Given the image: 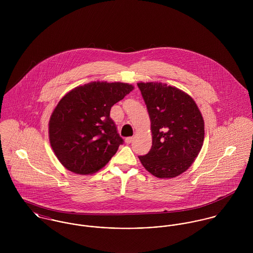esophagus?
<instances>
[{"mask_svg": "<svg viewBox=\"0 0 253 253\" xmlns=\"http://www.w3.org/2000/svg\"><path fill=\"white\" fill-rule=\"evenodd\" d=\"M131 142H132V137H126V143L129 144V143H131Z\"/></svg>", "mask_w": 253, "mask_h": 253, "instance_id": "esophagus-1", "label": "esophagus"}]
</instances>
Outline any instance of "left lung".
Instances as JSON below:
<instances>
[{
    "mask_svg": "<svg viewBox=\"0 0 253 253\" xmlns=\"http://www.w3.org/2000/svg\"><path fill=\"white\" fill-rule=\"evenodd\" d=\"M151 119L152 148L138 156L145 169L159 178L187 170L199 155L205 124L195 101L180 89L162 83L137 84Z\"/></svg>",
    "mask_w": 253,
    "mask_h": 253,
    "instance_id": "obj_1",
    "label": "left lung"
}]
</instances>
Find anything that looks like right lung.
<instances>
[{"label":"right lung","instance_id":"add662e5","mask_svg":"<svg viewBox=\"0 0 253 253\" xmlns=\"http://www.w3.org/2000/svg\"><path fill=\"white\" fill-rule=\"evenodd\" d=\"M133 86L93 82L74 88L54 109L49 141L59 162L70 171L90 174L106 166L124 139L110 117L111 107Z\"/></svg>","mask_w":253,"mask_h":253}]
</instances>
